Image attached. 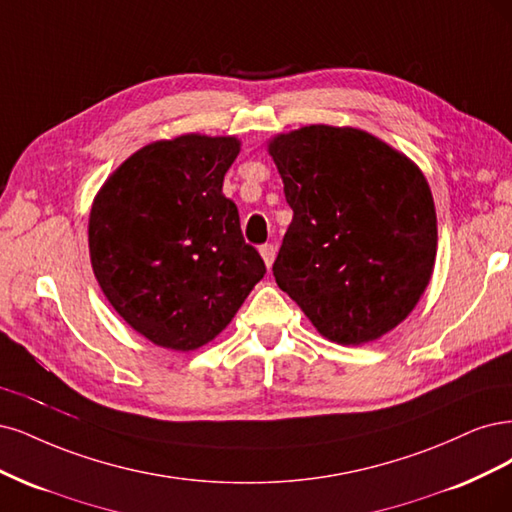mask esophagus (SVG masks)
Wrapping results in <instances>:
<instances>
[{"label":"esophagus","instance_id":"obj_1","mask_svg":"<svg viewBox=\"0 0 512 512\" xmlns=\"http://www.w3.org/2000/svg\"><path fill=\"white\" fill-rule=\"evenodd\" d=\"M259 253H261L263 261H266V266L272 268L274 257H276V246H274V244H261V246H259Z\"/></svg>","mask_w":512,"mask_h":512}]
</instances>
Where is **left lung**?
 I'll use <instances>...</instances> for the list:
<instances>
[{"mask_svg": "<svg viewBox=\"0 0 512 512\" xmlns=\"http://www.w3.org/2000/svg\"><path fill=\"white\" fill-rule=\"evenodd\" d=\"M293 221L272 266L319 334L366 344L400 325L430 283L436 208L406 155L355 127L270 140Z\"/></svg>", "mask_w": 512, "mask_h": 512, "instance_id": "8db88e82", "label": "left lung"}]
</instances>
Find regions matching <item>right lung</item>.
Masks as SVG:
<instances>
[{
  "label": "right lung",
  "mask_w": 512,
  "mask_h": 512,
  "mask_svg": "<svg viewBox=\"0 0 512 512\" xmlns=\"http://www.w3.org/2000/svg\"><path fill=\"white\" fill-rule=\"evenodd\" d=\"M232 136L146 144L97 193L89 217L93 274L112 308L163 349L193 351L219 336L266 263L246 244L223 178Z\"/></svg>",
  "instance_id": "add662e5"
}]
</instances>
